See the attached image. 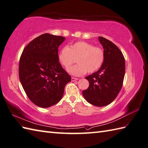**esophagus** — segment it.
<instances>
[{
  "instance_id": "esophagus-1",
  "label": "esophagus",
  "mask_w": 148,
  "mask_h": 148,
  "mask_svg": "<svg viewBox=\"0 0 148 148\" xmlns=\"http://www.w3.org/2000/svg\"><path fill=\"white\" fill-rule=\"evenodd\" d=\"M77 79H78L77 78L74 77H72V78H71V80H72V81H77Z\"/></svg>"
}]
</instances>
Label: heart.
<instances>
[{
	"label": "heart",
	"instance_id": "1",
	"mask_svg": "<svg viewBox=\"0 0 148 148\" xmlns=\"http://www.w3.org/2000/svg\"><path fill=\"white\" fill-rule=\"evenodd\" d=\"M103 50L98 46L84 41H78L69 47L64 46L58 54L59 60L68 69L76 62L77 65L69 72L74 76H81L86 73H93L101 67L104 61Z\"/></svg>",
	"mask_w": 148,
	"mask_h": 148
}]
</instances>
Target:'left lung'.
<instances>
[{"mask_svg":"<svg viewBox=\"0 0 148 148\" xmlns=\"http://www.w3.org/2000/svg\"><path fill=\"white\" fill-rule=\"evenodd\" d=\"M99 40L104 51V61L99 71L85 78L89 81V87L83 91L88 102L103 107L114 100L123 86L125 61L123 53L114 43L104 37Z\"/></svg>","mask_w":148,"mask_h":148,"instance_id":"obj_1","label":"left lung"}]
</instances>
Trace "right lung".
I'll return each instance as SVG.
<instances>
[{
    "mask_svg": "<svg viewBox=\"0 0 148 148\" xmlns=\"http://www.w3.org/2000/svg\"><path fill=\"white\" fill-rule=\"evenodd\" d=\"M65 37L44 34L28 44L19 62V77L34 104L47 108L62 98L71 77L59 62L58 47Z\"/></svg>",
    "mask_w": 148,
    "mask_h": 148,
    "instance_id": "obj_1",
    "label": "right lung"
}]
</instances>
